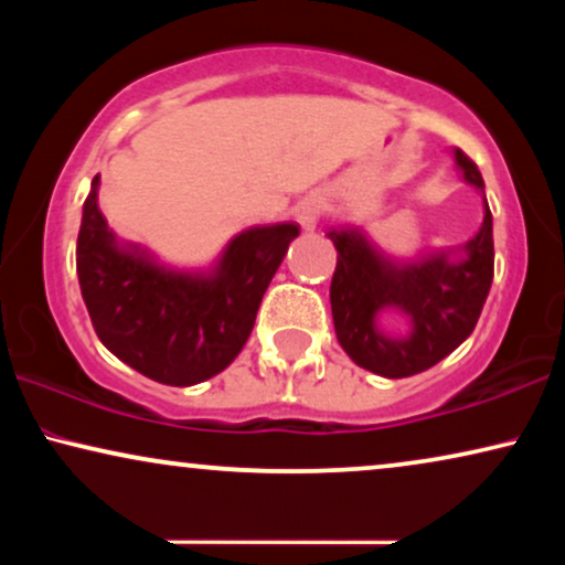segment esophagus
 <instances>
[{
	"instance_id": "34e87169",
	"label": "esophagus",
	"mask_w": 565,
	"mask_h": 565,
	"mask_svg": "<svg viewBox=\"0 0 565 565\" xmlns=\"http://www.w3.org/2000/svg\"><path fill=\"white\" fill-rule=\"evenodd\" d=\"M321 211H323V200L316 198V195H308L306 200H300V203H298L296 218L306 231H313L316 223H319Z\"/></svg>"
}]
</instances>
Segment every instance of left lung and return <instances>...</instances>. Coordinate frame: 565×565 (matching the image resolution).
Segmentation results:
<instances>
[{
    "label": "left lung",
    "instance_id": "8db88e82",
    "mask_svg": "<svg viewBox=\"0 0 565 565\" xmlns=\"http://www.w3.org/2000/svg\"><path fill=\"white\" fill-rule=\"evenodd\" d=\"M462 180L483 192V177L455 149ZM337 246L331 316L342 350L360 367L383 377H408L445 360L466 342L483 311L493 280V218L483 195V223L458 249L398 262L383 254L362 228L327 234ZM398 312L406 335L382 329V316Z\"/></svg>",
    "mask_w": 565,
    "mask_h": 565
}]
</instances>
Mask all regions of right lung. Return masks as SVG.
<instances>
[{
    "label": "right lung",
    "mask_w": 565,
    "mask_h": 565,
    "mask_svg": "<svg viewBox=\"0 0 565 565\" xmlns=\"http://www.w3.org/2000/svg\"><path fill=\"white\" fill-rule=\"evenodd\" d=\"M97 190L99 174L84 200L76 275L99 342L164 385L218 375L244 350L262 296L300 228L252 226L207 269H174L113 234Z\"/></svg>",
    "instance_id": "right-lung-1"
}]
</instances>
